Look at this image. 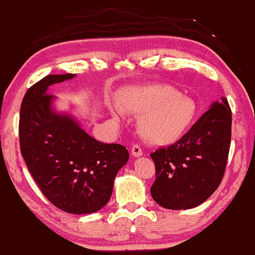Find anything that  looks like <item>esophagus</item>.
<instances>
[{"label": "esophagus", "instance_id": "esophagus-1", "mask_svg": "<svg viewBox=\"0 0 255 255\" xmlns=\"http://www.w3.org/2000/svg\"><path fill=\"white\" fill-rule=\"evenodd\" d=\"M131 154L133 156H135V157H138V156H142L143 155V151H142V148L140 147V145H138V144H134V145L132 146Z\"/></svg>", "mask_w": 255, "mask_h": 255}]
</instances>
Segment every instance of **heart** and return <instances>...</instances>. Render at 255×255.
Here are the masks:
<instances>
[{"instance_id":"heart-1","label":"heart","mask_w":255,"mask_h":255,"mask_svg":"<svg viewBox=\"0 0 255 255\" xmlns=\"http://www.w3.org/2000/svg\"><path fill=\"white\" fill-rule=\"evenodd\" d=\"M123 111L141 114L138 132L153 145H169L180 140L196 117V104L173 86L151 84L124 91L111 112L121 118Z\"/></svg>"}]
</instances>
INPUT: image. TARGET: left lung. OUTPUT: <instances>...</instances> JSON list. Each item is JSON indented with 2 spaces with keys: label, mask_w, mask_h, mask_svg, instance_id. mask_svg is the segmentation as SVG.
<instances>
[{
  "label": "left lung",
  "mask_w": 255,
  "mask_h": 255,
  "mask_svg": "<svg viewBox=\"0 0 255 255\" xmlns=\"http://www.w3.org/2000/svg\"><path fill=\"white\" fill-rule=\"evenodd\" d=\"M221 100L179 141L151 153L156 174L150 191L158 205L170 210L195 208L219 187L228 162L232 126L228 100Z\"/></svg>",
  "instance_id": "left-lung-1"
}]
</instances>
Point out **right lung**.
Masks as SVG:
<instances>
[{
  "mask_svg": "<svg viewBox=\"0 0 255 255\" xmlns=\"http://www.w3.org/2000/svg\"><path fill=\"white\" fill-rule=\"evenodd\" d=\"M74 76L47 75L26 91L18 135L22 156L45 198L66 213L89 214L109 202L128 152L121 144L97 141L70 114L55 112L47 88Z\"/></svg>",
  "mask_w": 255,
  "mask_h": 255,
  "instance_id": "add662e5",
  "label": "right lung"
}]
</instances>
